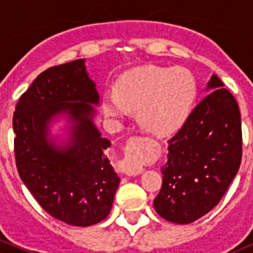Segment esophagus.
Listing matches in <instances>:
<instances>
[{"mask_svg": "<svg viewBox=\"0 0 253 253\" xmlns=\"http://www.w3.org/2000/svg\"><path fill=\"white\" fill-rule=\"evenodd\" d=\"M124 172L127 176H137L142 174L143 169L137 164H134V163H126L124 168Z\"/></svg>", "mask_w": 253, "mask_h": 253, "instance_id": "1", "label": "esophagus"}]
</instances>
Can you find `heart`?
Listing matches in <instances>:
<instances>
[{
	"instance_id": "1",
	"label": "heart",
	"mask_w": 253,
	"mask_h": 253,
	"mask_svg": "<svg viewBox=\"0 0 253 253\" xmlns=\"http://www.w3.org/2000/svg\"><path fill=\"white\" fill-rule=\"evenodd\" d=\"M196 95L197 85L187 70L148 65L124 73L117 82V93L109 91L104 96L103 109L111 119L137 110L143 129L168 136L188 119Z\"/></svg>"
}]
</instances>
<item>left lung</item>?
<instances>
[{"label": "left lung", "mask_w": 253, "mask_h": 253, "mask_svg": "<svg viewBox=\"0 0 253 253\" xmlns=\"http://www.w3.org/2000/svg\"><path fill=\"white\" fill-rule=\"evenodd\" d=\"M211 91L169 141L163 185L154 209L165 220L190 224L221 200L239 171L242 155L241 116L233 94L215 75Z\"/></svg>", "instance_id": "8db88e82"}]
</instances>
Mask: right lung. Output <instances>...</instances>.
<instances>
[{"label": "right lung", "instance_id": "1", "mask_svg": "<svg viewBox=\"0 0 253 253\" xmlns=\"http://www.w3.org/2000/svg\"><path fill=\"white\" fill-rule=\"evenodd\" d=\"M85 60L40 73L20 96L13 115L18 174L51 216L90 226L109 215L120 177L105 150L111 145L94 124L99 94ZM66 121L58 143L50 127Z\"/></svg>", "mask_w": 253, "mask_h": 253}]
</instances>
